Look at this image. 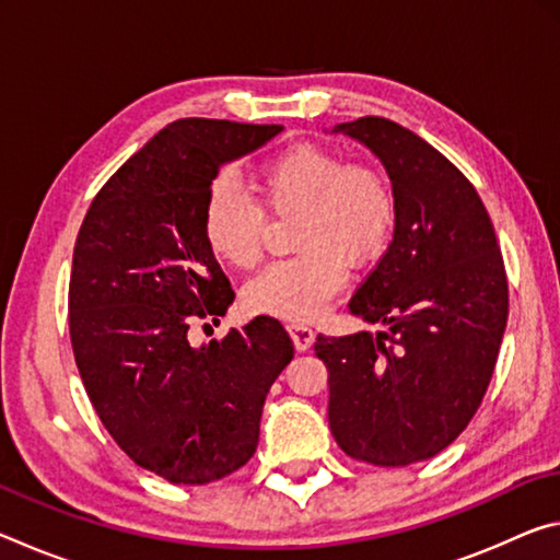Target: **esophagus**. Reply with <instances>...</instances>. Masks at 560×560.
<instances>
[{"label":"esophagus","instance_id":"obj_1","mask_svg":"<svg viewBox=\"0 0 560 560\" xmlns=\"http://www.w3.org/2000/svg\"><path fill=\"white\" fill-rule=\"evenodd\" d=\"M287 328H289L291 340H293V346H296V350H308L311 346H314L316 334L306 324H289Z\"/></svg>","mask_w":560,"mask_h":560}]
</instances>
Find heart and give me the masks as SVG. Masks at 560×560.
I'll return each mask as SVG.
<instances>
[{
	"label": "heart",
	"mask_w": 560,
	"mask_h": 560,
	"mask_svg": "<svg viewBox=\"0 0 560 560\" xmlns=\"http://www.w3.org/2000/svg\"><path fill=\"white\" fill-rule=\"evenodd\" d=\"M252 185L271 214H296L289 259L273 261L249 281L244 301L254 314L316 318L346 281L350 267H368L390 244L397 226V195L381 167L346 163L314 143L291 145L264 160ZM267 217L226 179L207 189L202 240L232 269L257 267Z\"/></svg>",
	"instance_id": "heart-1"
}]
</instances>
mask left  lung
Masks as SVG:
<instances>
[{
  "mask_svg": "<svg viewBox=\"0 0 560 560\" xmlns=\"http://www.w3.org/2000/svg\"><path fill=\"white\" fill-rule=\"evenodd\" d=\"M336 132L383 160L397 226L350 299L385 330L316 336L328 424L348 457L407 467L450 447L485 400L509 316L504 257L477 189L428 140L381 116Z\"/></svg>",
  "mask_w": 560,
  "mask_h": 560,
  "instance_id": "left-lung-1",
  "label": "left lung"
}]
</instances>
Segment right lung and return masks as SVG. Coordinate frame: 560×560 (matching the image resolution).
Listing matches in <instances>:
<instances>
[{
    "instance_id": "1",
    "label": "right lung",
    "mask_w": 560,
    "mask_h": 560,
    "mask_svg": "<svg viewBox=\"0 0 560 560\" xmlns=\"http://www.w3.org/2000/svg\"><path fill=\"white\" fill-rule=\"evenodd\" d=\"M281 126L183 118L113 173L75 236L69 330L93 410L128 457L173 485H210L252 459L269 387L293 343L257 316L210 343L234 301L202 240V205L222 163Z\"/></svg>"
}]
</instances>
